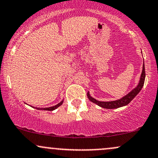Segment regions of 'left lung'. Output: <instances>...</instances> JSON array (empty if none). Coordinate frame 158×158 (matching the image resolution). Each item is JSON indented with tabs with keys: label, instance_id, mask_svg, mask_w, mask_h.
Segmentation results:
<instances>
[{
	"label": "left lung",
	"instance_id": "left-lung-1",
	"mask_svg": "<svg viewBox=\"0 0 158 158\" xmlns=\"http://www.w3.org/2000/svg\"><path fill=\"white\" fill-rule=\"evenodd\" d=\"M145 77H146V73H145V67H144V62L143 64V70H142L141 75H140V78L138 85L135 87L133 90H132L128 94H127L126 96H124L120 99H118L115 101H110V102H101V101H98L95 99L94 98H93L92 96L90 95L89 91L87 92V98H89V100L90 102H94V103L96 104L97 105L101 107L105 108V109H116V108L123 107V106H126L130 102L132 101L135 96L139 94V92L141 90L142 87H143L144 85V81H145Z\"/></svg>",
	"mask_w": 158,
	"mask_h": 158
}]
</instances>
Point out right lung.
<instances>
[{
	"label": "right lung",
	"mask_w": 158,
	"mask_h": 158,
	"mask_svg": "<svg viewBox=\"0 0 158 158\" xmlns=\"http://www.w3.org/2000/svg\"><path fill=\"white\" fill-rule=\"evenodd\" d=\"M62 103H63V100L62 101V102H60V103L56 104V105L55 106H53V107H45V108H40V107H35L36 108L37 110H48V111H53V110H56V108L60 107V106H61L62 104Z\"/></svg>",
	"instance_id": "obj_1"
}]
</instances>
